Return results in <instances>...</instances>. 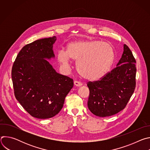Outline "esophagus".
<instances>
[{
  "label": "esophagus",
  "instance_id": "esophagus-1",
  "mask_svg": "<svg viewBox=\"0 0 150 150\" xmlns=\"http://www.w3.org/2000/svg\"><path fill=\"white\" fill-rule=\"evenodd\" d=\"M74 85L76 87H80V86H81V85H82V83L79 81H74Z\"/></svg>",
  "mask_w": 150,
  "mask_h": 150
}]
</instances>
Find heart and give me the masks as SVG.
Returning a JSON list of instances; mask_svg holds the SVG:
<instances>
[{"instance_id":"obj_1","label":"heart","mask_w":150,"mask_h":150,"mask_svg":"<svg viewBox=\"0 0 150 150\" xmlns=\"http://www.w3.org/2000/svg\"><path fill=\"white\" fill-rule=\"evenodd\" d=\"M115 57L113 46L98 40H78L70 42L67 50H60L57 54L59 62L65 67L71 59L77 60L76 69L83 78L98 80L110 71Z\"/></svg>"}]
</instances>
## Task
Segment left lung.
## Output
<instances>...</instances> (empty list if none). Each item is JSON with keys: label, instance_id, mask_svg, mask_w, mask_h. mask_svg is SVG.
Instances as JSON below:
<instances>
[{"label": "left lung", "instance_id": "obj_1", "mask_svg": "<svg viewBox=\"0 0 150 150\" xmlns=\"http://www.w3.org/2000/svg\"><path fill=\"white\" fill-rule=\"evenodd\" d=\"M136 60L126 45L116 67L100 80L88 82L89 110L96 116L107 117L124 109L136 86Z\"/></svg>", "mask_w": 150, "mask_h": 150}]
</instances>
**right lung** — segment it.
I'll return each mask as SVG.
<instances>
[{
	"instance_id": "right-lung-1",
	"label": "right lung",
	"mask_w": 150,
	"mask_h": 150,
	"mask_svg": "<svg viewBox=\"0 0 150 150\" xmlns=\"http://www.w3.org/2000/svg\"><path fill=\"white\" fill-rule=\"evenodd\" d=\"M56 37L41 38L24 46L12 69L16 100L32 116L51 118L61 110L74 86L72 78L57 73L48 62L55 57Z\"/></svg>"
}]
</instances>
